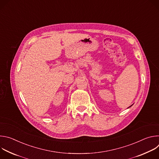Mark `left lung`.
I'll return each mask as SVG.
<instances>
[{
  "label": "left lung",
  "instance_id": "obj_1",
  "mask_svg": "<svg viewBox=\"0 0 159 159\" xmlns=\"http://www.w3.org/2000/svg\"><path fill=\"white\" fill-rule=\"evenodd\" d=\"M132 105H133V104H132ZM132 105H131V106H132ZM131 106H129V107H128V108H129V107H131Z\"/></svg>",
  "mask_w": 159,
  "mask_h": 159
}]
</instances>
